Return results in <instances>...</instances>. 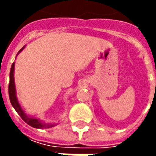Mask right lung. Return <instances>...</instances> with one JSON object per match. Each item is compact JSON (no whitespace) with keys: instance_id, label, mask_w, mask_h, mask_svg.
<instances>
[{"instance_id":"obj_1","label":"right lung","mask_w":156,"mask_h":156,"mask_svg":"<svg viewBox=\"0 0 156 156\" xmlns=\"http://www.w3.org/2000/svg\"><path fill=\"white\" fill-rule=\"evenodd\" d=\"M24 48V47L21 48L20 52ZM19 52V53H20ZM14 70H15V62L12 64L11 69H10V74H9V94L10 102L12 106L14 107L15 111L18 113V115L21 117V119L28 124L29 126L35 128V129H49L54 126H55V124H49V123H44L41 122L39 119L30 117L26 115V113L23 111L21 108V105L18 102V100L16 97V92H15V78H14Z\"/></svg>"}]
</instances>
